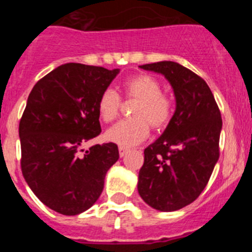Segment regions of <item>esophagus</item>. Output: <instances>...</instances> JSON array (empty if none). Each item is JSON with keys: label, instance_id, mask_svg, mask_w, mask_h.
<instances>
[{"label": "esophagus", "instance_id": "obj_1", "mask_svg": "<svg viewBox=\"0 0 252 252\" xmlns=\"http://www.w3.org/2000/svg\"><path fill=\"white\" fill-rule=\"evenodd\" d=\"M119 153H120V157L124 158L125 155H126V154L128 153V149H126V148H121V146H120V148H119Z\"/></svg>", "mask_w": 252, "mask_h": 252}]
</instances>
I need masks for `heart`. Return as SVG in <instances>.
I'll list each match as a JSON object with an SVG mask.
<instances>
[{
	"label": "heart",
	"instance_id": "b5f03b06",
	"mask_svg": "<svg viewBox=\"0 0 252 252\" xmlns=\"http://www.w3.org/2000/svg\"><path fill=\"white\" fill-rule=\"evenodd\" d=\"M126 97L137 101L132 117L136 120L121 121L106 131V140L121 148H131L148 137L151 127H165L173 115V102L162 94V87L158 79L146 74L128 78L124 83ZM98 115L104 122H111L119 116L121 108L120 95L111 88L101 93L98 99Z\"/></svg>",
	"mask_w": 252,
	"mask_h": 252
}]
</instances>
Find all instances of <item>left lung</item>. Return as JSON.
<instances>
[{"label":"left lung","mask_w":252,"mask_h":252,"mask_svg":"<svg viewBox=\"0 0 252 252\" xmlns=\"http://www.w3.org/2000/svg\"><path fill=\"white\" fill-rule=\"evenodd\" d=\"M140 68L165 77L175 111L144 151L137 190L151 208L173 212L195 201L208 183L220 158L221 113L208 84L186 66L164 60Z\"/></svg>","instance_id":"1"}]
</instances>
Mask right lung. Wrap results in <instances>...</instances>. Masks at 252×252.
Wrapping results in <instances>:
<instances>
[{"label": "right lung", "mask_w": 252, "mask_h": 252, "mask_svg": "<svg viewBox=\"0 0 252 252\" xmlns=\"http://www.w3.org/2000/svg\"><path fill=\"white\" fill-rule=\"evenodd\" d=\"M119 73L66 63L41 78L29 94L19 126L22 175L40 201L60 215L91 208L119 160L113 142L81 150L101 133L99 95Z\"/></svg>", "instance_id": "obj_1"}]
</instances>
